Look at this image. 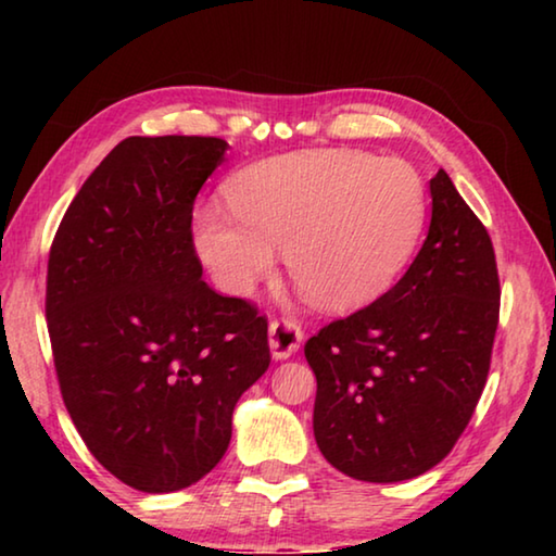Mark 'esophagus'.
I'll return each instance as SVG.
<instances>
[{
	"instance_id": "34e87169",
	"label": "esophagus",
	"mask_w": 556,
	"mask_h": 556,
	"mask_svg": "<svg viewBox=\"0 0 556 556\" xmlns=\"http://www.w3.org/2000/svg\"><path fill=\"white\" fill-rule=\"evenodd\" d=\"M301 341H304V333H301L294 318H275L269 324V351L277 361H287V357L294 355Z\"/></svg>"
}]
</instances>
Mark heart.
I'll return each instance as SVG.
<instances>
[{"label": "heart", "instance_id": "heart-1", "mask_svg": "<svg viewBox=\"0 0 556 556\" xmlns=\"http://www.w3.org/2000/svg\"><path fill=\"white\" fill-rule=\"evenodd\" d=\"M230 213H195L193 242L223 291L244 296L287 252L296 289L326 312H353L388 291L417 252L427 186L404 159L312 149L244 168Z\"/></svg>", "mask_w": 556, "mask_h": 556}]
</instances>
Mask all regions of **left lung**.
Wrapping results in <instances>:
<instances>
[{"label":"left lung","mask_w":556,"mask_h":556,"mask_svg":"<svg viewBox=\"0 0 556 556\" xmlns=\"http://www.w3.org/2000/svg\"><path fill=\"white\" fill-rule=\"evenodd\" d=\"M431 223L388 294L308 338L314 437L341 473L421 476L464 434L491 370L501 281L485 225L448 174L429 181Z\"/></svg>","instance_id":"left-lung-1"}]
</instances>
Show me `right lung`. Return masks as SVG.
<instances>
[{
    "mask_svg": "<svg viewBox=\"0 0 556 556\" xmlns=\"http://www.w3.org/2000/svg\"><path fill=\"white\" fill-rule=\"evenodd\" d=\"M228 142L127 137L65 211L46 277L61 394L90 454L142 493L218 466L240 394L269 368L267 318L203 281L193 201Z\"/></svg>",
    "mask_w": 556,
    "mask_h": 556,
    "instance_id": "1",
    "label": "right lung"
}]
</instances>
